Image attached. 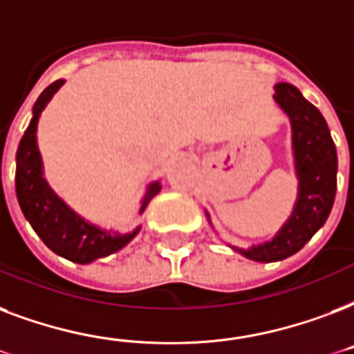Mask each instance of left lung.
Instances as JSON below:
<instances>
[{
  "label": "left lung",
  "mask_w": 354,
  "mask_h": 354,
  "mask_svg": "<svg viewBox=\"0 0 354 354\" xmlns=\"http://www.w3.org/2000/svg\"><path fill=\"white\" fill-rule=\"evenodd\" d=\"M274 91V100L291 118L299 201L279 236L252 249H236L256 261L284 260L303 249L310 237L325 225L336 196L338 158L325 118L290 83H279Z\"/></svg>",
  "instance_id": "left-lung-1"
}]
</instances>
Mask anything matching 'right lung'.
Returning <instances> with one entry per match:
<instances>
[{
    "label": "right lung",
    "instance_id": "add662e5",
    "mask_svg": "<svg viewBox=\"0 0 354 354\" xmlns=\"http://www.w3.org/2000/svg\"><path fill=\"white\" fill-rule=\"evenodd\" d=\"M63 83V80L53 81L35 102L33 118L27 126L16 152V195L26 219L53 252L75 263H88L126 247L133 239L137 230L124 236H111L88 225L53 195V191L42 178V161L37 148V124L46 104ZM159 189V183L150 185L147 196L142 198L141 213L145 212L148 202L158 195Z\"/></svg>",
    "mask_w": 354,
    "mask_h": 354
}]
</instances>
